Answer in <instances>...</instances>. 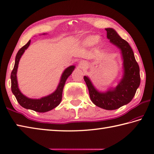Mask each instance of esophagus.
<instances>
[{
    "label": "esophagus",
    "mask_w": 154,
    "mask_h": 154,
    "mask_svg": "<svg viewBox=\"0 0 154 154\" xmlns=\"http://www.w3.org/2000/svg\"><path fill=\"white\" fill-rule=\"evenodd\" d=\"M86 63H85V62H80V66H86Z\"/></svg>",
    "instance_id": "obj_1"
}]
</instances>
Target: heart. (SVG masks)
<instances>
[{
	"label": "heart",
	"instance_id": "b5f03b06",
	"mask_svg": "<svg viewBox=\"0 0 154 154\" xmlns=\"http://www.w3.org/2000/svg\"><path fill=\"white\" fill-rule=\"evenodd\" d=\"M100 40L98 39V37L97 35H91L87 37L85 39L84 41V43L85 45H88V46H91L95 44L96 43H100Z\"/></svg>",
	"mask_w": 154,
	"mask_h": 154
}]
</instances>
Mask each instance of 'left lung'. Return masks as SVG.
Here are the masks:
<instances>
[{
  "label": "left lung",
  "mask_w": 154,
  "mask_h": 154,
  "mask_svg": "<svg viewBox=\"0 0 154 154\" xmlns=\"http://www.w3.org/2000/svg\"><path fill=\"white\" fill-rule=\"evenodd\" d=\"M105 30L107 38L121 50L125 72L123 79L114 90L105 93L98 92L88 77L85 76L84 79L91 99L95 105L106 110H115L128 104L134 97L140 85V67L128 42L121 38L113 29L107 28Z\"/></svg>",
  "instance_id": "left-lung-1"
}]
</instances>
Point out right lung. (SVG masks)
Listing matches in <instances>:
<instances>
[{"label": "right lung", "mask_w": 154, "mask_h": 154, "mask_svg": "<svg viewBox=\"0 0 154 154\" xmlns=\"http://www.w3.org/2000/svg\"><path fill=\"white\" fill-rule=\"evenodd\" d=\"M31 40L27 42V44H25L20 49L17 54L15 63H14L13 69L11 74V91H12V92L20 105L23 106V108L33 110V111L39 112H45L51 111V109L56 108L57 105L60 104L61 100H62V91L66 81L67 78L70 76L75 67L74 66H71L65 69V71L62 74L59 85L54 93L48 96V97L42 98L41 99H31V98L26 97L20 92L18 88L16 74L20 58H21L23 54L24 53L25 50L29 46Z\"/></svg>", "instance_id": "right-lung-1"}]
</instances>
